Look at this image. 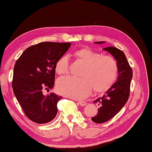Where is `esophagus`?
Wrapping results in <instances>:
<instances>
[{"mask_svg":"<svg viewBox=\"0 0 152 152\" xmlns=\"http://www.w3.org/2000/svg\"><path fill=\"white\" fill-rule=\"evenodd\" d=\"M78 104L80 105L81 107H84V106H86L87 103L84 101H78Z\"/></svg>","mask_w":152,"mask_h":152,"instance_id":"34e87169","label":"esophagus"}]
</instances>
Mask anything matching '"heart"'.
<instances>
[{"mask_svg": "<svg viewBox=\"0 0 152 152\" xmlns=\"http://www.w3.org/2000/svg\"><path fill=\"white\" fill-rule=\"evenodd\" d=\"M74 56L85 65L81 74L82 78L72 76L59 78L56 82V88L60 93L74 99H82L89 94L92 86L94 91L103 92L116 80L118 65L112 56H102L87 48L76 50ZM55 68L56 72L60 75L68 73V57L61 56L56 62Z\"/></svg>", "mask_w": 152, "mask_h": 152, "instance_id": "b5f03b06", "label": "heart"}]
</instances>
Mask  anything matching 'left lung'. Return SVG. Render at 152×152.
Masks as SVG:
<instances>
[{"mask_svg":"<svg viewBox=\"0 0 152 152\" xmlns=\"http://www.w3.org/2000/svg\"><path fill=\"white\" fill-rule=\"evenodd\" d=\"M97 44L105 42H94ZM102 50L110 53L117 61L118 76L117 82L113 84L102 97H99L94 102H98L100 107L98 114L91 119L96 123L108 121L116 115L127 102L130 93V84L133 77L132 69L129 64L125 53L117 48L107 47Z\"/></svg>","mask_w":152,"mask_h":152,"instance_id":"obj_1","label":"left lung"}]
</instances>
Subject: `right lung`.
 Returning a JSON list of instances; mask_svg holds the SVG:
<instances>
[{"mask_svg": "<svg viewBox=\"0 0 152 152\" xmlns=\"http://www.w3.org/2000/svg\"><path fill=\"white\" fill-rule=\"evenodd\" d=\"M70 43L42 42L26 49L14 67L12 86L25 114L32 121L43 124L52 121L61 99L53 92L44 95L54 85L56 64Z\"/></svg>", "mask_w": 152, "mask_h": 152, "instance_id": "1", "label": "right lung"}]
</instances>
